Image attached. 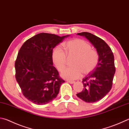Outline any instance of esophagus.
<instances>
[{"mask_svg":"<svg viewBox=\"0 0 129 129\" xmlns=\"http://www.w3.org/2000/svg\"><path fill=\"white\" fill-rule=\"evenodd\" d=\"M67 82H68V83H71V84H73V83H75L74 81H67Z\"/></svg>","mask_w":129,"mask_h":129,"instance_id":"1","label":"esophagus"}]
</instances>
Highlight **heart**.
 <instances>
[{
  "mask_svg": "<svg viewBox=\"0 0 129 129\" xmlns=\"http://www.w3.org/2000/svg\"><path fill=\"white\" fill-rule=\"evenodd\" d=\"M65 50L61 46L53 49L52 58L53 64L58 71H61L66 65L68 57L74 58L73 67H68L61 73V76L69 80H74L81 77L83 73L87 74L97 67L99 55L96 51L91 48L87 42L81 39H74L65 44Z\"/></svg>",
  "mask_w": 129,
  "mask_h": 129,
  "instance_id": "heart-1",
  "label": "heart"
}]
</instances>
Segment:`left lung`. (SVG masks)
<instances>
[{"label": "left lung", "instance_id": "obj_1", "mask_svg": "<svg viewBox=\"0 0 129 129\" xmlns=\"http://www.w3.org/2000/svg\"><path fill=\"white\" fill-rule=\"evenodd\" d=\"M77 34L87 38L99 55L97 67L83 78L84 89L77 94L84 102L94 103L103 98L111 90L116 72L114 55L111 48L102 39L88 32Z\"/></svg>", "mask_w": 129, "mask_h": 129}]
</instances>
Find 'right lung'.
Wrapping results in <instances>:
<instances>
[{"mask_svg": "<svg viewBox=\"0 0 129 129\" xmlns=\"http://www.w3.org/2000/svg\"><path fill=\"white\" fill-rule=\"evenodd\" d=\"M69 35L42 33L23 44L15 61L16 79L24 96L38 105L56 98L64 80L53 66V49Z\"/></svg>", "mask_w": 129, "mask_h": 129, "instance_id": "right-lung-1", "label": "right lung"}]
</instances>
